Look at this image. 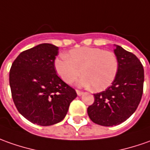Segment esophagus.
Here are the masks:
<instances>
[{
	"label": "esophagus",
	"mask_w": 150,
	"mask_h": 150,
	"mask_svg": "<svg viewBox=\"0 0 150 150\" xmlns=\"http://www.w3.org/2000/svg\"><path fill=\"white\" fill-rule=\"evenodd\" d=\"M76 93H77V94L80 96V95H82L83 94V92L82 91H79V90H76Z\"/></svg>",
	"instance_id": "obj_1"
}]
</instances>
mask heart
I'll return each mask as SVG.
<instances>
[{
    "label": "heart",
    "mask_w": 150,
    "mask_h": 150,
    "mask_svg": "<svg viewBox=\"0 0 150 150\" xmlns=\"http://www.w3.org/2000/svg\"><path fill=\"white\" fill-rule=\"evenodd\" d=\"M66 57L55 61V70L60 78L72 83L81 75L78 85L92 86L99 92L109 87L117 77L119 62L116 54L97 47H83L69 51Z\"/></svg>",
    "instance_id": "obj_1"
}]
</instances>
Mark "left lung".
I'll use <instances>...</instances> for the list:
<instances>
[{"instance_id": "obj_1", "label": "left lung", "mask_w": 150, "mask_h": 150, "mask_svg": "<svg viewBox=\"0 0 150 150\" xmlns=\"http://www.w3.org/2000/svg\"><path fill=\"white\" fill-rule=\"evenodd\" d=\"M119 68L112 85L94 93V102L88 108L91 121L103 126L119 125L135 112L143 94L144 75L141 62L136 56L116 45Z\"/></svg>"}]
</instances>
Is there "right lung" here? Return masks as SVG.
Segmentation results:
<instances>
[{"instance_id":"1","label":"right lung","mask_w":150,"mask_h":150,"mask_svg":"<svg viewBox=\"0 0 150 150\" xmlns=\"http://www.w3.org/2000/svg\"><path fill=\"white\" fill-rule=\"evenodd\" d=\"M58 47L42 43L22 52L10 71V86L15 107L32 123L47 126L62 122L77 97L74 88L55 70Z\"/></svg>"}]
</instances>
